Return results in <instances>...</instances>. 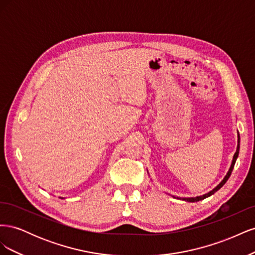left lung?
Listing matches in <instances>:
<instances>
[{"label":"left lung","mask_w":255,"mask_h":255,"mask_svg":"<svg viewBox=\"0 0 255 255\" xmlns=\"http://www.w3.org/2000/svg\"><path fill=\"white\" fill-rule=\"evenodd\" d=\"M239 142H241V137H239V134H238V143H237V149H236V152H235V154H234V157H233V160H232V165H231V167H230V170H229L228 174L226 175L225 179L222 180V182L218 185V186L216 187V188H214L212 191H210V192H208V194H206V195L200 196V197H196V198H183V200H185V201H188V202H197V201H200V200H203V199H205V198H207V197L212 196L213 194H215L216 191H217L218 189H220V188L223 186V185L226 184V182L229 180V177H230L231 173H232V171H233V168H234V165H235V161H236V159H237V157H238V153H239Z\"/></svg>","instance_id":"left-lung-1"}]
</instances>
